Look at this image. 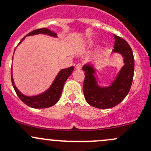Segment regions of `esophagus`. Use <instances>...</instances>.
I'll return each mask as SVG.
<instances>
[{"instance_id": "obj_1", "label": "esophagus", "mask_w": 151, "mask_h": 151, "mask_svg": "<svg viewBox=\"0 0 151 151\" xmlns=\"http://www.w3.org/2000/svg\"><path fill=\"white\" fill-rule=\"evenodd\" d=\"M75 68H76V69H77V70L82 69V65L80 64V63H79V64H77V65H76Z\"/></svg>"}]
</instances>
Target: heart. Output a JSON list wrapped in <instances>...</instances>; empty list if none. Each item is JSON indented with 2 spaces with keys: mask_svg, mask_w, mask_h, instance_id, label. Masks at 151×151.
I'll use <instances>...</instances> for the list:
<instances>
[{
  "mask_svg": "<svg viewBox=\"0 0 151 151\" xmlns=\"http://www.w3.org/2000/svg\"><path fill=\"white\" fill-rule=\"evenodd\" d=\"M94 45H95V41L91 40V41H88V42H86V44L85 45V47L87 49H89L93 47Z\"/></svg>",
  "mask_w": 151,
  "mask_h": 151,
  "instance_id": "b5f03b06",
  "label": "heart"
}]
</instances>
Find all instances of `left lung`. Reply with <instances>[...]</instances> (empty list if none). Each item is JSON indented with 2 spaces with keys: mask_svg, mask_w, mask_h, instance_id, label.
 <instances>
[{
  "mask_svg": "<svg viewBox=\"0 0 151 151\" xmlns=\"http://www.w3.org/2000/svg\"><path fill=\"white\" fill-rule=\"evenodd\" d=\"M115 46L113 53L121 55L123 66L109 86H100L95 74L96 69L89 63L83 67L85 71L83 93L87 102L99 109H109L121 102L130 91L134 71L133 52L126 41L114 34Z\"/></svg>",
  "mask_w": 151,
  "mask_h": 151,
  "instance_id": "8db88e82",
  "label": "left lung"
}]
</instances>
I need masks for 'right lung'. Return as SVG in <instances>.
Returning a JSON list of instances; mask_svg holds the SVG:
<instances>
[{
    "mask_svg": "<svg viewBox=\"0 0 151 151\" xmlns=\"http://www.w3.org/2000/svg\"><path fill=\"white\" fill-rule=\"evenodd\" d=\"M38 34H45L52 36V37L58 38L57 33H55V32L52 31V30H49L47 28H40L33 30V31L30 32L28 34H27L20 41L19 45L22 43V42L25 39L26 36H34V35ZM74 66H71L69 68H63V69L60 70L58 72V74H57V76H56L55 79L54 80L53 83L50 85V88L46 91L39 94V95L28 96H25L23 93H22L17 89V88L16 85L14 84L13 75H12V68L11 76H12V85H13L14 89L17 95L22 100V102L25 103L26 105L30 106V107L36 108V109H43V108L50 107V106L55 105L58 101L60 95H61L62 91H63V85H64L68 77L71 75L72 71H74Z\"/></svg>",
    "mask_w": 151,
    "mask_h": 151,
    "instance_id": "add662e5",
    "label": "right lung"
}]
</instances>
